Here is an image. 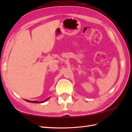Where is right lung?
<instances>
[{"mask_svg":"<svg viewBox=\"0 0 132 132\" xmlns=\"http://www.w3.org/2000/svg\"><path fill=\"white\" fill-rule=\"evenodd\" d=\"M49 99V98H48V99H46V100L43 101V102H37V101H29V100H26V101H27V102H28L32 103H44V102H46V101L48 100Z\"/></svg>","mask_w":132,"mask_h":132,"instance_id":"obj_1","label":"right lung"}]
</instances>
